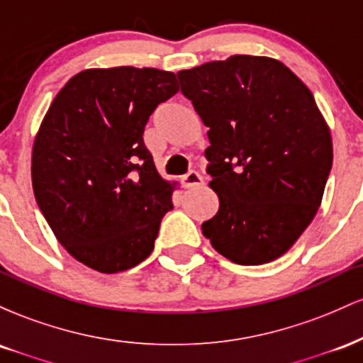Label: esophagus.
Listing matches in <instances>:
<instances>
[{
	"instance_id": "34e87169",
	"label": "esophagus",
	"mask_w": 363,
	"mask_h": 363,
	"mask_svg": "<svg viewBox=\"0 0 363 363\" xmlns=\"http://www.w3.org/2000/svg\"><path fill=\"white\" fill-rule=\"evenodd\" d=\"M182 186H184L186 189H191V187L203 186V177L199 176L198 172H194V170H191V172H187L186 176L182 177Z\"/></svg>"
}]
</instances>
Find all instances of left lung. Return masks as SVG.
<instances>
[{
	"label": "left lung",
	"instance_id": "1",
	"mask_svg": "<svg viewBox=\"0 0 363 363\" xmlns=\"http://www.w3.org/2000/svg\"><path fill=\"white\" fill-rule=\"evenodd\" d=\"M177 78L210 128L205 155L220 206L203 235L237 264L274 261L318 213L331 170V133L314 95L266 56L235 54Z\"/></svg>",
	"mask_w": 363,
	"mask_h": 363
}]
</instances>
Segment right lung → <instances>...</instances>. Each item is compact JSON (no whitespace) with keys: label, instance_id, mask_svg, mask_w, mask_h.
I'll return each instance as SVG.
<instances>
[{"label":"right lung","instance_id":"add662e5","mask_svg":"<svg viewBox=\"0 0 363 363\" xmlns=\"http://www.w3.org/2000/svg\"><path fill=\"white\" fill-rule=\"evenodd\" d=\"M179 91L155 68H91L69 78L32 148V187L49 227L77 261L126 272L153 251L176 182L143 143L148 118Z\"/></svg>","mask_w":363,"mask_h":363}]
</instances>
